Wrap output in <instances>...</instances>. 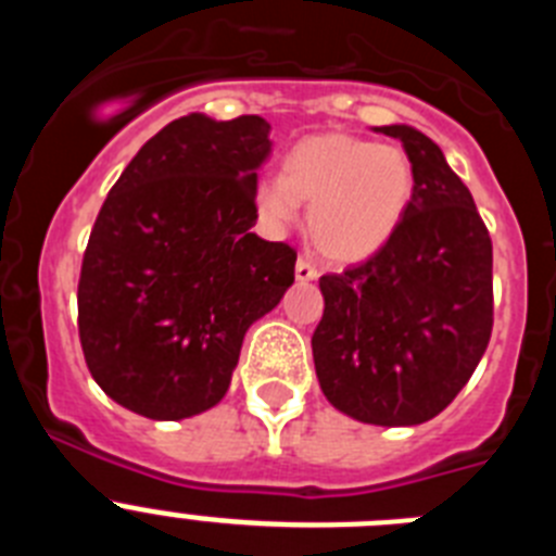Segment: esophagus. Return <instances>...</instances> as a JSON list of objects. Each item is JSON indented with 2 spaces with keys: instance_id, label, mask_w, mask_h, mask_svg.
Segmentation results:
<instances>
[{
  "instance_id": "34e87169",
  "label": "esophagus",
  "mask_w": 556,
  "mask_h": 556,
  "mask_svg": "<svg viewBox=\"0 0 556 556\" xmlns=\"http://www.w3.org/2000/svg\"><path fill=\"white\" fill-rule=\"evenodd\" d=\"M317 275H320V269L314 267L312 258L301 255V258H298V264H294V278H298L301 283H308V281H314Z\"/></svg>"
}]
</instances>
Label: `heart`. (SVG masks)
<instances>
[{"mask_svg":"<svg viewBox=\"0 0 556 556\" xmlns=\"http://www.w3.org/2000/svg\"><path fill=\"white\" fill-rule=\"evenodd\" d=\"M415 198L412 161L348 132H317L292 147L281 175L255 186V211L275 230L308 203L314 248L333 262H362L390 242Z\"/></svg>","mask_w":556,"mask_h":556,"instance_id":"b5f03b06","label":"heart"}]
</instances>
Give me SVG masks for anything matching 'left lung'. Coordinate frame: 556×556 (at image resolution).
I'll list each match as a JSON object with an SVG mask.
<instances>
[{
	"label": "left lung",
	"mask_w": 556,
	"mask_h": 556,
	"mask_svg": "<svg viewBox=\"0 0 556 556\" xmlns=\"http://www.w3.org/2000/svg\"><path fill=\"white\" fill-rule=\"evenodd\" d=\"M401 139L415 172L404 223L367 262L320 278L312 337L323 395L372 426H417L459 395L493 331V242L468 186L415 127Z\"/></svg>",
	"instance_id": "obj_1"
}]
</instances>
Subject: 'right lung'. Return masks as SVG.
<instances>
[{"instance_id": "add662e5", "label": "right lung", "mask_w": 556, "mask_h": 556, "mask_svg": "<svg viewBox=\"0 0 556 556\" xmlns=\"http://www.w3.org/2000/svg\"><path fill=\"white\" fill-rule=\"evenodd\" d=\"M262 116L189 113L136 152L108 191L83 253L77 331L116 404L184 420L223 401L242 339L281 303L298 253L250 233Z\"/></svg>"}]
</instances>
